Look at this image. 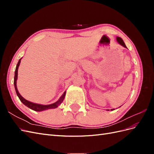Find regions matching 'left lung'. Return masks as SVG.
Instances as JSON below:
<instances>
[{"label": "left lung", "mask_w": 154, "mask_h": 154, "mask_svg": "<svg viewBox=\"0 0 154 154\" xmlns=\"http://www.w3.org/2000/svg\"><path fill=\"white\" fill-rule=\"evenodd\" d=\"M116 40H117V42H118V43H119L120 45H122L123 47H124V48H127V46L125 45V44L124 43V42H123V40L122 39V38H120V37H117V38H116ZM119 106V107H120ZM115 110L114 109H111L110 110ZM106 110H108L107 109Z\"/></svg>", "instance_id": "8db88e82"}]
</instances>
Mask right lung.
Wrapping results in <instances>:
<instances>
[{
    "label": "right lung",
    "instance_id": "obj_1",
    "mask_svg": "<svg viewBox=\"0 0 154 154\" xmlns=\"http://www.w3.org/2000/svg\"><path fill=\"white\" fill-rule=\"evenodd\" d=\"M22 58H20L18 61L17 67H16V69L15 71V77H14V86H15V88L16 91V93L17 95L18 96V98L20 99V100L21 101L22 103L25 105L26 106L28 107V108L33 110L35 111H37V112H41V111H44L45 110H48V109H56L62 103V101H63L65 96H66V91H65L63 92V94H62V96L60 97V99L56 101L55 103L50 104V105H42V104H38V103H32V102H31L28 100H26L25 98H24L20 94V93L18 92V89H17V80L18 78V67L20 66V60Z\"/></svg>",
    "mask_w": 154,
    "mask_h": 154
}]
</instances>
